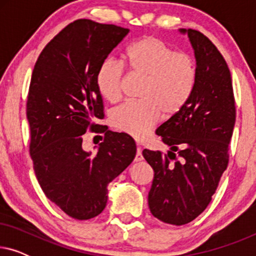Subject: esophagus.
<instances>
[{"mask_svg": "<svg viewBox=\"0 0 256 256\" xmlns=\"http://www.w3.org/2000/svg\"><path fill=\"white\" fill-rule=\"evenodd\" d=\"M143 160V156H142V149L138 146V149H136V156H135V160L136 162H140V160Z\"/></svg>", "mask_w": 256, "mask_h": 256, "instance_id": "obj_1", "label": "esophagus"}]
</instances>
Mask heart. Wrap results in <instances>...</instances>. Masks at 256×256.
<instances>
[{
  "label": "heart",
  "mask_w": 256,
  "mask_h": 256,
  "mask_svg": "<svg viewBox=\"0 0 256 256\" xmlns=\"http://www.w3.org/2000/svg\"><path fill=\"white\" fill-rule=\"evenodd\" d=\"M124 64L132 74L144 78L140 94L142 100L121 104L113 112L110 122L116 130L143 138L163 114L174 116L188 104L197 82V65L190 54L176 51L152 36L132 44L124 54ZM124 76L121 62L104 60L96 74L101 96L110 102L120 100Z\"/></svg>",
  "instance_id": "1"
}]
</instances>
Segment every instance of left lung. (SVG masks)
Here are the masks:
<instances>
[{
	"mask_svg": "<svg viewBox=\"0 0 256 256\" xmlns=\"http://www.w3.org/2000/svg\"><path fill=\"white\" fill-rule=\"evenodd\" d=\"M188 32L197 62L194 93L156 134L169 146L168 155L144 149L154 169L148 194L152 214L171 225H185L208 208L228 166V144L236 124L232 78L216 45L197 30Z\"/></svg>",
	"mask_w": 256,
	"mask_h": 256,
	"instance_id": "8db88e82",
	"label": "left lung"
}]
</instances>
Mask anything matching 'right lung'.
I'll list each match as a JSON object with an SVG mask.
<instances>
[{
  "mask_svg": "<svg viewBox=\"0 0 256 256\" xmlns=\"http://www.w3.org/2000/svg\"><path fill=\"white\" fill-rule=\"evenodd\" d=\"M128 34L127 28L76 20L48 42L31 76L26 118L34 174L45 196L78 220L104 211L108 184L136 155L130 136L92 122L104 118L98 70ZM88 128L105 132L94 154L82 148Z\"/></svg>",
  "mask_w": 256,
  "mask_h": 256,
  "instance_id": "1",
  "label": "right lung"
}]
</instances>
